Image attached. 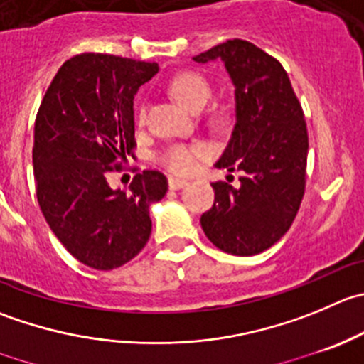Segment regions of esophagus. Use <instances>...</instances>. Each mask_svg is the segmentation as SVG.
<instances>
[{
    "label": "esophagus",
    "instance_id": "obj_1",
    "mask_svg": "<svg viewBox=\"0 0 364 364\" xmlns=\"http://www.w3.org/2000/svg\"><path fill=\"white\" fill-rule=\"evenodd\" d=\"M188 185V181L186 179H181V178H168V188L171 190H179L183 188V186Z\"/></svg>",
    "mask_w": 364,
    "mask_h": 364
}]
</instances>
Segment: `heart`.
I'll return each mask as SVG.
<instances>
[{
  "mask_svg": "<svg viewBox=\"0 0 364 364\" xmlns=\"http://www.w3.org/2000/svg\"><path fill=\"white\" fill-rule=\"evenodd\" d=\"M171 92L181 107L190 112H197L206 107L211 96V87L200 74L181 73L172 80ZM144 117H146V112L140 110V122L144 121ZM200 154H203V147L174 144L158 154V161L168 171L183 174V172L192 171V167L196 165V158Z\"/></svg>",
  "mask_w": 364,
  "mask_h": 364,
  "instance_id": "heart-1",
  "label": "heart"
}]
</instances>
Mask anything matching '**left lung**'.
I'll return each mask as SVG.
<instances>
[{
    "label": "left lung",
    "instance_id": "1",
    "mask_svg": "<svg viewBox=\"0 0 364 364\" xmlns=\"http://www.w3.org/2000/svg\"><path fill=\"white\" fill-rule=\"evenodd\" d=\"M224 62L235 85L236 122L217 168L240 171V185L211 183L215 203L200 225L215 247L254 256L290 229L306 188L308 129L290 77L247 41H228L193 62Z\"/></svg>",
    "mask_w": 364,
    "mask_h": 364
}]
</instances>
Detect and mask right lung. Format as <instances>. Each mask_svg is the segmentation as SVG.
Here are the masks:
<instances>
[{"mask_svg": "<svg viewBox=\"0 0 364 364\" xmlns=\"http://www.w3.org/2000/svg\"><path fill=\"white\" fill-rule=\"evenodd\" d=\"M158 63L83 53L58 69L35 119L37 199L56 238L96 270H114L146 247L151 204L167 178L144 171L129 190H114L107 172L135 147L133 100ZM119 168V165H115Z\"/></svg>", "mask_w": 364, "mask_h": 364, "instance_id": "obj_1", "label": "right lung"}]
</instances>
